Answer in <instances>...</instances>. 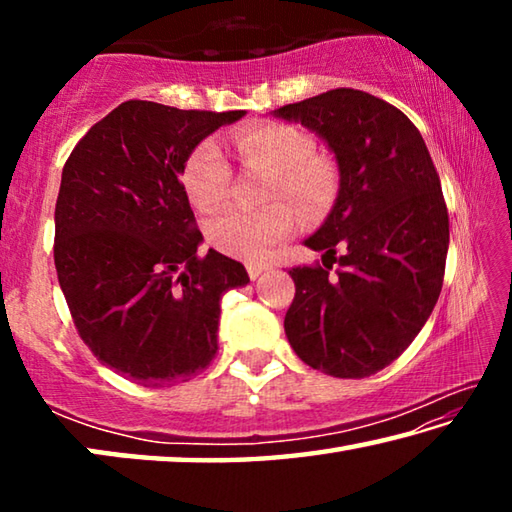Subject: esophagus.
<instances>
[{
	"label": "esophagus",
	"mask_w": 512,
	"mask_h": 512,
	"mask_svg": "<svg viewBox=\"0 0 512 512\" xmlns=\"http://www.w3.org/2000/svg\"><path fill=\"white\" fill-rule=\"evenodd\" d=\"M266 271V264H248V275L250 280H257L259 275H262Z\"/></svg>",
	"instance_id": "34e87169"
}]
</instances>
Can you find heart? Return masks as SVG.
Here are the masks:
<instances>
[{
	"instance_id": "heart-1",
	"label": "heart",
	"mask_w": 512,
	"mask_h": 512,
	"mask_svg": "<svg viewBox=\"0 0 512 512\" xmlns=\"http://www.w3.org/2000/svg\"><path fill=\"white\" fill-rule=\"evenodd\" d=\"M235 146L246 164L275 169L271 180L273 201L289 198L307 216H320L339 192V169L332 158L314 153L316 142L307 131L291 124H259L237 133ZM232 183V167L221 144L203 140L187 155L183 187L196 207L210 210L225 201ZM296 216L284 203L266 210L225 207L205 223L207 241L221 253L259 262L277 241L293 230Z\"/></svg>"
}]
</instances>
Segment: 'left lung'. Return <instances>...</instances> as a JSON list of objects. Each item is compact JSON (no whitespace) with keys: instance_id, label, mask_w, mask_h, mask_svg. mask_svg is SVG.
Returning a JSON list of instances; mask_svg holds the SVG:
<instances>
[{"instance_id":"left-lung-1","label":"left lung","mask_w":512,"mask_h":512,"mask_svg":"<svg viewBox=\"0 0 512 512\" xmlns=\"http://www.w3.org/2000/svg\"><path fill=\"white\" fill-rule=\"evenodd\" d=\"M271 115L316 133L339 167L332 210L305 239L323 266L289 271L284 332L314 370L370 377L409 348L443 289L449 216L436 167L411 119L368 92L329 90Z\"/></svg>"}]
</instances>
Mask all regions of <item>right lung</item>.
Wrapping results in <instances>:
<instances>
[{
	"label": "right lung",
	"instance_id": "add662e5",
	"mask_svg": "<svg viewBox=\"0 0 512 512\" xmlns=\"http://www.w3.org/2000/svg\"><path fill=\"white\" fill-rule=\"evenodd\" d=\"M246 110L126 101L94 124L63 167L54 262L83 343L103 366L162 388L192 379L219 350L221 298L244 264L201 257L180 176L207 135Z\"/></svg>",
	"mask_w": 512,
	"mask_h": 512
}]
</instances>
